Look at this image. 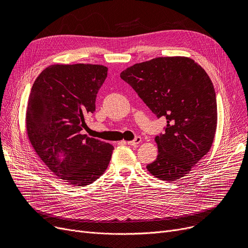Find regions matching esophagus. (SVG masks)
Masks as SVG:
<instances>
[{
    "label": "esophagus",
    "mask_w": 248,
    "mask_h": 248,
    "mask_svg": "<svg viewBox=\"0 0 248 248\" xmlns=\"http://www.w3.org/2000/svg\"><path fill=\"white\" fill-rule=\"evenodd\" d=\"M140 142H141V138L140 137H137L134 140L126 141V144L129 145V146H137V145L140 144Z\"/></svg>",
    "instance_id": "34e87169"
}]
</instances>
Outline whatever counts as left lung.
Masks as SVG:
<instances>
[{
	"mask_svg": "<svg viewBox=\"0 0 248 248\" xmlns=\"http://www.w3.org/2000/svg\"><path fill=\"white\" fill-rule=\"evenodd\" d=\"M149 108L165 116V133L155 138L158 157L147 166L160 180L176 181L209 152L217 126L213 83L206 71L184 56L158 57L121 73Z\"/></svg>",
	"mask_w": 248,
	"mask_h": 248,
	"instance_id": "1",
	"label": "left lung"
}]
</instances>
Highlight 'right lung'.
Returning a JSON list of instances; mask_svg holds the SVG:
<instances>
[{
	"label": "right lung",
	"mask_w": 248,
	"mask_h": 248,
	"mask_svg": "<svg viewBox=\"0 0 248 248\" xmlns=\"http://www.w3.org/2000/svg\"><path fill=\"white\" fill-rule=\"evenodd\" d=\"M107 76L103 65L54 64L32 86L26 112L29 140L49 170L67 184L93 183L109 164L113 147L81 134Z\"/></svg>",
	"instance_id": "add662e5"
}]
</instances>
